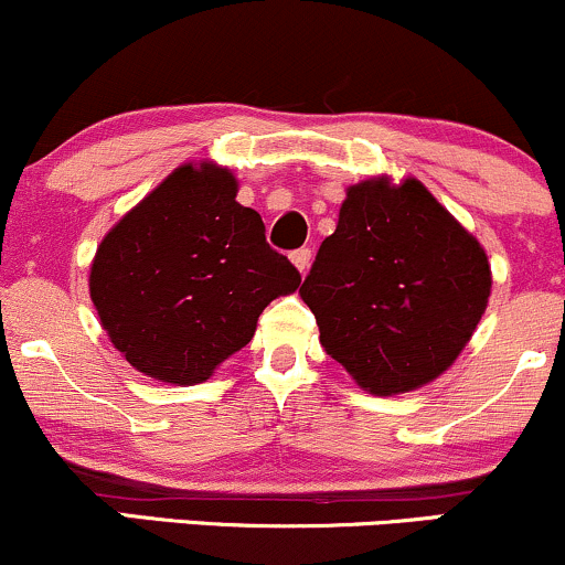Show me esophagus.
I'll return each instance as SVG.
<instances>
[{
	"instance_id": "obj_1",
	"label": "esophagus",
	"mask_w": 565,
	"mask_h": 565,
	"mask_svg": "<svg viewBox=\"0 0 565 565\" xmlns=\"http://www.w3.org/2000/svg\"><path fill=\"white\" fill-rule=\"evenodd\" d=\"M291 263H295V268L300 270V274H305V270H308V265H310V249H308V246L291 252Z\"/></svg>"
}]
</instances>
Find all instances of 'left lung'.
<instances>
[{
  "instance_id": "1",
  "label": "left lung",
  "mask_w": 565,
  "mask_h": 565,
  "mask_svg": "<svg viewBox=\"0 0 565 565\" xmlns=\"http://www.w3.org/2000/svg\"><path fill=\"white\" fill-rule=\"evenodd\" d=\"M489 291L481 244L419 180L350 188L300 287L323 350L380 395L446 372L476 332Z\"/></svg>"
}]
</instances>
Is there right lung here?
I'll use <instances>...</instances> for the list:
<instances>
[{
	"label": "right lung",
	"instance_id": "add662e5",
	"mask_svg": "<svg viewBox=\"0 0 565 565\" xmlns=\"http://www.w3.org/2000/svg\"><path fill=\"white\" fill-rule=\"evenodd\" d=\"M300 281L265 242L263 217L236 201V178L185 164L103 238L89 295L129 364L196 385L252 340L265 305Z\"/></svg>",
	"mask_w": 565,
	"mask_h": 565
}]
</instances>
